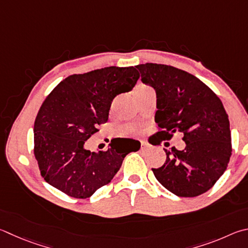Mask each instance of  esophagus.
I'll return each mask as SVG.
<instances>
[{
  "instance_id": "34e87169",
  "label": "esophagus",
  "mask_w": 248,
  "mask_h": 248,
  "mask_svg": "<svg viewBox=\"0 0 248 248\" xmlns=\"http://www.w3.org/2000/svg\"><path fill=\"white\" fill-rule=\"evenodd\" d=\"M148 147V144L146 142H142V150H145Z\"/></svg>"
}]
</instances>
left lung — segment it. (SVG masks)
Wrapping results in <instances>:
<instances>
[{
	"mask_svg": "<svg viewBox=\"0 0 248 248\" xmlns=\"http://www.w3.org/2000/svg\"><path fill=\"white\" fill-rule=\"evenodd\" d=\"M137 68L142 82L156 92L155 121L163 129L157 136L170 140L178 131L186 142L182 151L164 148L167 158L160 168L152 169L155 178L177 196L202 194L226 171L232 152L230 123L221 101L184 70L153 62Z\"/></svg>",
	"mask_w": 248,
	"mask_h": 248,
	"instance_id": "left-lung-1",
	"label": "left lung"
}]
</instances>
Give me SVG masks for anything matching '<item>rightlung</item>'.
I'll list each match as a JSON object with an SVG mask.
<instances>
[{
	"instance_id": "right-lung-1",
	"label": "right lung",
	"mask_w": 248,
	"mask_h": 248,
	"mask_svg": "<svg viewBox=\"0 0 248 248\" xmlns=\"http://www.w3.org/2000/svg\"><path fill=\"white\" fill-rule=\"evenodd\" d=\"M136 67H105L62 80L40 107L34 121V156L44 180L75 199H87L109 183L124 157L141 143L112 140L105 152H90L85 141L108 120L111 102L131 91Z\"/></svg>"
}]
</instances>
